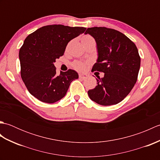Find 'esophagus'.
<instances>
[{
	"mask_svg": "<svg viewBox=\"0 0 160 160\" xmlns=\"http://www.w3.org/2000/svg\"><path fill=\"white\" fill-rule=\"evenodd\" d=\"M87 74H82V73H80L79 74V78H81V79H85V78H87Z\"/></svg>",
	"mask_w": 160,
	"mask_h": 160,
	"instance_id": "1",
	"label": "esophagus"
}]
</instances>
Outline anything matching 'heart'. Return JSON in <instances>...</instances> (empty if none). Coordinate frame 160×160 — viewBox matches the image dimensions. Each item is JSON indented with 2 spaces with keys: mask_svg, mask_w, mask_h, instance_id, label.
<instances>
[{
  "mask_svg": "<svg viewBox=\"0 0 160 160\" xmlns=\"http://www.w3.org/2000/svg\"><path fill=\"white\" fill-rule=\"evenodd\" d=\"M81 42L83 45H85L91 42H95L94 39L89 35H84L81 38ZM73 66L75 69L78 71H83L85 69V64L81 62H74L73 63Z\"/></svg>",
  "mask_w": 160,
  "mask_h": 160,
  "instance_id": "1",
  "label": "heart"
}]
</instances>
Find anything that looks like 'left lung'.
<instances>
[{
  "instance_id": "left-lung-1",
  "label": "left lung",
  "mask_w": 160,
  "mask_h": 160,
  "mask_svg": "<svg viewBox=\"0 0 160 160\" xmlns=\"http://www.w3.org/2000/svg\"><path fill=\"white\" fill-rule=\"evenodd\" d=\"M97 44L98 59L91 71H101L103 78L98 85L88 91L91 100L103 106L123 100L136 83L140 68V57L134 42L123 33L107 28H88Z\"/></svg>"
}]
</instances>
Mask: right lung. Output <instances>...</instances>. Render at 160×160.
Segmentation results:
<instances>
[{
    "mask_svg": "<svg viewBox=\"0 0 160 160\" xmlns=\"http://www.w3.org/2000/svg\"><path fill=\"white\" fill-rule=\"evenodd\" d=\"M85 28L62 25L44 26L25 38L19 51L20 75L33 96L54 103L65 96L71 82L78 79L76 71L56 74L53 62L63 56L68 42L82 34Z\"/></svg>",
    "mask_w": 160,
    "mask_h": 160,
    "instance_id": "add662e5",
    "label": "right lung"
}]
</instances>
